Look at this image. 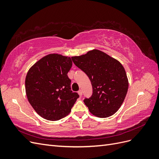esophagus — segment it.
Wrapping results in <instances>:
<instances>
[{
  "mask_svg": "<svg viewBox=\"0 0 159 159\" xmlns=\"http://www.w3.org/2000/svg\"><path fill=\"white\" fill-rule=\"evenodd\" d=\"M78 94H79L80 96L82 95V91H81V89L78 91Z\"/></svg>",
  "mask_w": 159,
  "mask_h": 159,
  "instance_id": "obj_1",
  "label": "esophagus"
}]
</instances>
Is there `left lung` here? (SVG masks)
Segmentation results:
<instances>
[{"instance_id": "left-lung-1", "label": "left lung", "mask_w": 159, "mask_h": 159, "mask_svg": "<svg viewBox=\"0 0 159 159\" xmlns=\"http://www.w3.org/2000/svg\"><path fill=\"white\" fill-rule=\"evenodd\" d=\"M71 60L91 81L92 95L84 100L90 113L101 118L110 117L116 113L125 98L129 87L122 64L98 50L71 57Z\"/></svg>"}]
</instances>
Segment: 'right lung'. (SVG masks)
Wrapping results in <instances>:
<instances>
[{"instance_id":"right-lung-1","label":"right lung","mask_w":159,"mask_h":159,"mask_svg":"<svg viewBox=\"0 0 159 159\" xmlns=\"http://www.w3.org/2000/svg\"><path fill=\"white\" fill-rule=\"evenodd\" d=\"M72 66L70 57L48 54L28 70L25 80L28 102L36 112L49 121L68 115L80 95L71 90L68 73Z\"/></svg>"}]
</instances>
